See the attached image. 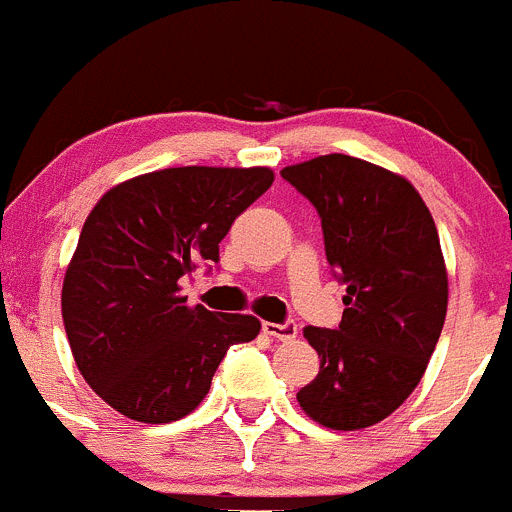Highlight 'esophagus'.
<instances>
[{"label": "esophagus", "mask_w": 512, "mask_h": 512, "mask_svg": "<svg viewBox=\"0 0 512 512\" xmlns=\"http://www.w3.org/2000/svg\"><path fill=\"white\" fill-rule=\"evenodd\" d=\"M264 334H269V337L274 339H281V342H291V339H296V334H299V329H296V324H274V321H264Z\"/></svg>", "instance_id": "obj_1"}]
</instances>
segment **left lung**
Instances as JSON below:
<instances>
[{
	"label": "left lung",
	"mask_w": 512,
	"mask_h": 512,
	"mask_svg": "<svg viewBox=\"0 0 512 512\" xmlns=\"http://www.w3.org/2000/svg\"><path fill=\"white\" fill-rule=\"evenodd\" d=\"M324 228L326 261L347 284L339 329L306 326L321 359L299 407L329 430H364L420 384L447 314L440 236L405 175L329 153L281 170Z\"/></svg>",
	"instance_id": "1"
}]
</instances>
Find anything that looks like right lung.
<instances>
[{
  "instance_id": "obj_1",
  "label": "right lung",
  "mask_w": 512,
  "mask_h": 512,
  "mask_svg": "<svg viewBox=\"0 0 512 512\" xmlns=\"http://www.w3.org/2000/svg\"><path fill=\"white\" fill-rule=\"evenodd\" d=\"M271 183L264 165H183L123 180L95 203L62 281V321L80 374L120 415H191L226 349L259 337L256 316L188 304L180 279L218 261L231 223Z\"/></svg>"
}]
</instances>
